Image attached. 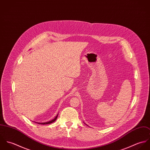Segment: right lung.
Masks as SVG:
<instances>
[{"label":"right lung","mask_w":150,"mask_h":150,"mask_svg":"<svg viewBox=\"0 0 150 150\" xmlns=\"http://www.w3.org/2000/svg\"><path fill=\"white\" fill-rule=\"evenodd\" d=\"M58 115L56 116V117L54 118V119H53L52 120H51V121H48V122H42V123H41V122H36V123H38V124H42V125H45V124H51V123H52V122H54L57 119V117H58Z\"/></svg>","instance_id":"1"}]
</instances>
